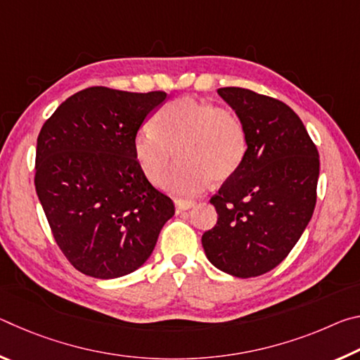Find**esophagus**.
<instances>
[{
    "instance_id": "1",
    "label": "esophagus",
    "mask_w": 360,
    "mask_h": 360,
    "mask_svg": "<svg viewBox=\"0 0 360 360\" xmlns=\"http://www.w3.org/2000/svg\"><path fill=\"white\" fill-rule=\"evenodd\" d=\"M174 205H176V210H178V211H186V210L193 208L195 202H193V200H181L179 198V200H176Z\"/></svg>"
}]
</instances>
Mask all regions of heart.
<instances>
[{
    "instance_id": "heart-1",
    "label": "heart",
    "mask_w": 360,
    "mask_h": 360,
    "mask_svg": "<svg viewBox=\"0 0 360 360\" xmlns=\"http://www.w3.org/2000/svg\"><path fill=\"white\" fill-rule=\"evenodd\" d=\"M176 152L180 165L163 187L174 195H197L211 179L233 176L248 154V131L238 114L184 96L158 109L152 129L133 138V155L146 179L160 184Z\"/></svg>"
}]
</instances>
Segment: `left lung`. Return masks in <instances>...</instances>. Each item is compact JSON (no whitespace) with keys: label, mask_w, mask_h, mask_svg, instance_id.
<instances>
[{"label":"left lung","mask_w":360,"mask_h":360,"mask_svg":"<svg viewBox=\"0 0 360 360\" xmlns=\"http://www.w3.org/2000/svg\"><path fill=\"white\" fill-rule=\"evenodd\" d=\"M217 94L245 122L248 154L210 202L214 229L205 254L236 278L270 271L288 257L313 216L319 154L300 117L283 101L240 87Z\"/></svg>","instance_id":"8db88e82"}]
</instances>
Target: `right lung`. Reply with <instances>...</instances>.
Masks as SVG:
<instances>
[{
	"label": "right lung",
	"instance_id": "add662e5",
	"mask_svg": "<svg viewBox=\"0 0 360 360\" xmlns=\"http://www.w3.org/2000/svg\"><path fill=\"white\" fill-rule=\"evenodd\" d=\"M165 92L89 87L42 125L36 193L52 235L84 275L112 279L138 270L174 214L172 198L146 179L133 138Z\"/></svg>",
	"mask_w": 360,
	"mask_h": 360
}]
</instances>
